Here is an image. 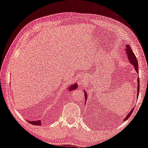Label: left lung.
<instances>
[{
	"label": "left lung",
	"instance_id": "8db88e82",
	"mask_svg": "<svg viewBox=\"0 0 148 148\" xmlns=\"http://www.w3.org/2000/svg\"><path fill=\"white\" fill-rule=\"evenodd\" d=\"M126 55H128V58L129 60H130V62L131 64H132L134 66V69H135V70L137 72H138V60L136 59V56L134 55V53H133V51L132 50V49H131V47H130V45H126ZM138 94H137V98L138 97V93H139V89H140V79L138 78ZM84 91V95H85V101H87V97H88V95H87V93L85 92V90ZM133 109L131 110V111H130V112L127 114V115L126 116V117L125 118V119H124L123 121H126L127 120V119L129 118V117L130 116L131 114H132V112H133Z\"/></svg>",
	"mask_w": 148,
	"mask_h": 148
}]
</instances>
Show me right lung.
<instances>
[{
    "label": "right lung",
    "instance_id": "1",
    "mask_svg": "<svg viewBox=\"0 0 148 148\" xmlns=\"http://www.w3.org/2000/svg\"><path fill=\"white\" fill-rule=\"evenodd\" d=\"M78 88V84H72L71 86H70V88H69V91H71V90H74V89L76 90V89ZM28 123L32 124L33 125H41V121L39 120V121H28Z\"/></svg>",
    "mask_w": 148,
    "mask_h": 148
}]
</instances>
